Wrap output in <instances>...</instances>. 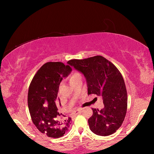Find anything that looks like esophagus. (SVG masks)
I'll return each instance as SVG.
<instances>
[{"label": "esophagus", "mask_w": 154, "mask_h": 154, "mask_svg": "<svg viewBox=\"0 0 154 154\" xmlns=\"http://www.w3.org/2000/svg\"><path fill=\"white\" fill-rule=\"evenodd\" d=\"M81 110H82V109H77V110H75L74 112H73V114H79L81 112Z\"/></svg>", "instance_id": "34e87169"}]
</instances>
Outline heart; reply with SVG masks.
I'll use <instances>...</instances> for the list:
<instances>
[{"instance_id":"1","label":"heart","mask_w":154,"mask_h":154,"mask_svg":"<svg viewBox=\"0 0 154 154\" xmlns=\"http://www.w3.org/2000/svg\"><path fill=\"white\" fill-rule=\"evenodd\" d=\"M81 73H78V72H75V73H74L72 74L71 77V78H70V81H73L74 79H76L77 77H81Z\"/></svg>"}]
</instances>
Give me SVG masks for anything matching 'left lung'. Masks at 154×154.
I'll return each instance as SVG.
<instances>
[{
    "label": "left lung",
    "mask_w": 154,
    "mask_h": 154,
    "mask_svg": "<svg viewBox=\"0 0 154 154\" xmlns=\"http://www.w3.org/2000/svg\"><path fill=\"white\" fill-rule=\"evenodd\" d=\"M67 63L85 75L88 94L103 98L104 109H92L93 114L88 120L91 131L102 136L116 132L124 122L128 102L126 85L119 70L101 55L71 60Z\"/></svg>",
    "instance_id": "left-lung-1"
}]
</instances>
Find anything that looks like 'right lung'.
Masks as SVG:
<instances>
[{"instance_id": "obj_1", "label": "right lung", "mask_w": 154, "mask_h": 154, "mask_svg": "<svg viewBox=\"0 0 154 154\" xmlns=\"http://www.w3.org/2000/svg\"><path fill=\"white\" fill-rule=\"evenodd\" d=\"M72 71L62 62H48L39 69L29 86L28 105L32 122L39 131L50 138H58L69 130L71 119L61 121L58 108L59 86Z\"/></svg>"}]
</instances>
